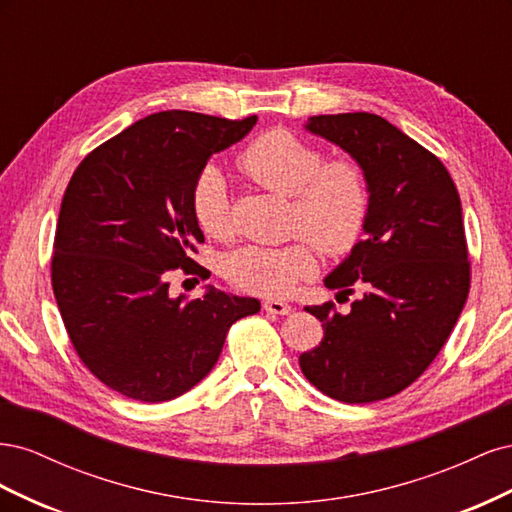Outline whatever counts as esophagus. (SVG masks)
I'll return each instance as SVG.
<instances>
[{"label":"esophagus","mask_w":512,"mask_h":512,"mask_svg":"<svg viewBox=\"0 0 512 512\" xmlns=\"http://www.w3.org/2000/svg\"><path fill=\"white\" fill-rule=\"evenodd\" d=\"M262 307H265V312L277 314V316H288L292 312V305L286 301H280V299H267L265 303H262Z\"/></svg>","instance_id":"obj_1"}]
</instances>
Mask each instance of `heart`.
Masks as SVG:
<instances>
[{
    "mask_svg": "<svg viewBox=\"0 0 512 512\" xmlns=\"http://www.w3.org/2000/svg\"><path fill=\"white\" fill-rule=\"evenodd\" d=\"M237 168L262 190L290 198V228L322 254L344 256L363 237L371 190L354 158H324V151L286 130L256 136L237 158ZM192 215L213 239L232 235L230 196L218 168L207 166L192 185ZM316 271L312 243L299 239L280 247L247 245L224 260V275L241 290L284 297Z\"/></svg>",
    "mask_w": 512,
    "mask_h": 512,
    "instance_id": "heart-1",
    "label": "heart"
}]
</instances>
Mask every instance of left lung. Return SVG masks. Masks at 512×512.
Masks as SVG:
<instances>
[{
  "instance_id": "1",
  "label": "left lung",
  "mask_w": 512,
  "mask_h": 512,
  "mask_svg": "<svg viewBox=\"0 0 512 512\" xmlns=\"http://www.w3.org/2000/svg\"><path fill=\"white\" fill-rule=\"evenodd\" d=\"M307 130L346 149L369 179L367 237L324 286L363 288L337 314L333 303L305 307L324 329L299 356L305 378L346 404L393 397L423 374L451 335L470 292L461 200L446 166L393 123L371 113L316 115Z\"/></svg>"
}]
</instances>
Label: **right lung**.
I'll return each mask as SVG.
<instances>
[{"label": "right lung", "instance_id": "1", "mask_svg": "<svg viewBox=\"0 0 512 512\" xmlns=\"http://www.w3.org/2000/svg\"><path fill=\"white\" fill-rule=\"evenodd\" d=\"M256 115H149L76 166L61 200L51 284L70 342L108 389L158 404L190 391L218 363L232 322L260 301L209 288L168 297L177 269L207 280L192 258L205 243L192 185L207 160L254 128Z\"/></svg>", "mask_w": 512, "mask_h": 512}]
</instances>
